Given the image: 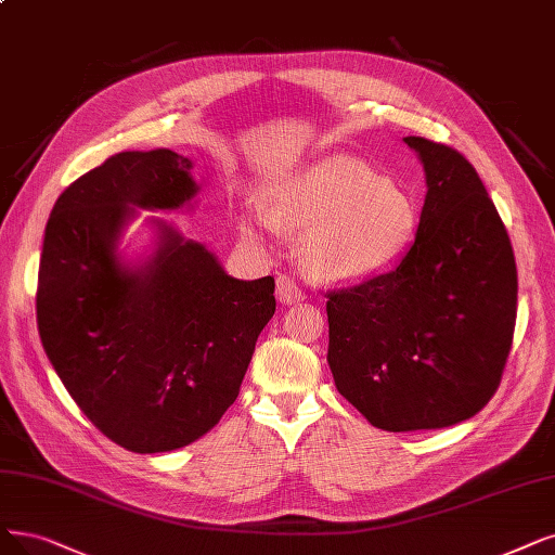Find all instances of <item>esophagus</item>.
I'll return each mask as SVG.
<instances>
[{
    "label": "esophagus",
    "instance_id": "1",
    "mask_svg": "<svg viewBox=\"0 0 555 555\" xmlns=\"http://www.w3.org/2000/svg\"><path fill=\"white\" fill-rule=\"evenodd\" d=\"M275 296H278V300L282 305H296V302H300L305 298V294L298 289V284L292 278H286V275L278 278Z\"/></svg>",
    "mask_w": 555,
    "mask_h": 555
}]
</instances>
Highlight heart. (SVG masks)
Here are the masks:
<instances>
[{"mask_svg": "<svg viewBox=\"0 0 555 555\" xmlns=\"http://www.w3.org/2000/svg\"><path fill=\"white\" fill-rule=\"evenodd\" d=\"M261 211L280 232L298 234L309 275L358 284L396 269L414 246V197L362 162L325 157L266 186ZM253 234V225L243 223Z\"/></svg>", "mask_w": 555, "mask_h": 555, "instance_id": "b5f03b06", "label": "heart"}]
</instances>
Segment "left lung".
<instances>
[{
  "label": "left lung",
  "mask_w": 555,
  "mask_h": 555,
  "mask_svg": "<svg viewBox=\"0 0 555 555\" xmlns=\"http://www.w3.org/2000/svg\"><path fill=\"white\" fill-rule=\"evenodd\" d=\"M426 170L414 246L393 271L327 292V364L371 426L435 430L499 389L517 319V263L476 168L449 145L403 139Z\"/></svg>",
  "instance_id": "obj_1"
}]
</instances>
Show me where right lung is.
Masks as SVG:
<instances>
[{
    "instance_id": "right-lung-1",
    "label": "right lung",
    "mask_w": 555,
    "mask_h": 555,
    "mask_svg": "<svg viewBox=\"0 0 555 555\" xmlns=\"http://www.w3.org/2000/svg\"><path fill=\"white\" fill-rule=\"evenodd\" d=\"M191 168L164 147L114 154L59 195L42 241V348L88 421L134 453L207 435L236 401L275 314L271 275L230 278L203 243L162 220L145 266L118 259L134 207L180 209L197 193Z\"/></svg>"
}]
</instances>
